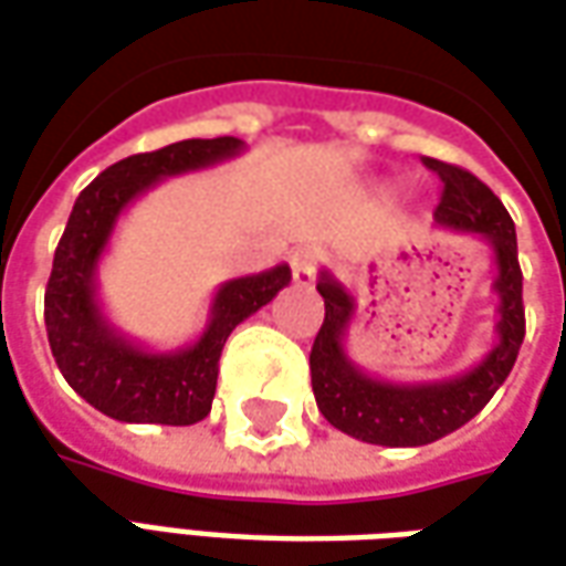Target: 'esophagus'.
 <instances>
[{"label": "esophagus", "instance_id": "34e87169", "mask_svg": "<svg viewBox=\"0 0 566 566\" xmlns=\"http://www.w3.org/2000/svg\"><path fill=\"white\" fill-rule=\"evenodd\" d=\"M317 264H321V259H317V252H314V249H307V245L295 249V252L290 255L292 280H295L298 286H311V283H314V276H317Z\"/></svg>", "mask_w": 566, "mask_h": 566}]
</instances>
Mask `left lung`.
<instances>
[{"label":"left lung","mask_w":566,"mask_h":566,"mask_svg":"<svg viewBox=\"0 0 566 566\" xmlns=\"http://www.w3.org/2000/svg\"><path fill=\"white\" fill-rule=\"evenodd\" d=\"M424 166L443 181L434 221L438 228L474 233L493 249L496 261V345L469 373L453 379L397 385L376 379L354 364L345 350V335L354 321V295L329 271H321L317 292L326 317L311 348V388L326 422L350 438L379 447H424L453 434L474 419L509 379L524 342V276L517 264V233L499 197L471 171L424 157Z\"/></svg>","instance_id":"obj_1"}]
</instances>
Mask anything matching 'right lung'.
Segmentation results:
<instances>
[{"label": "right lung", "instance_id": "obj_1", "mask_svg": "<svg viewBox=\"0 0 566 566\" xmlns=\"http://www.w3.org/2000/svg\"><path fill=\"white\" fill-rule=\"evenodd\" d=\"M243 150L245 144L228 135L135 154L101 171L73 202L45 286V329L54 364L70 388L116 422L193 424L206 419L228 335L290 286V264L221 283L202 335L178 350L142 348L104 317L97 302V261L128 202L163 178L209 169Z\"/></svg>", "mask_w": 566, "mask_h": 566}]
</instances>
